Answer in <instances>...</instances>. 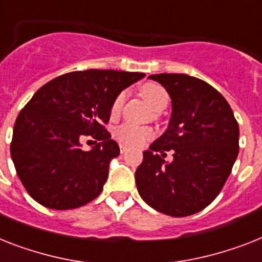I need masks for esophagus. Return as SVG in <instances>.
Returning a JSON list of instances; mask_svg holds the SVG:
<instances>
[{
	"instance_id": "34e87169",
	"label": "esophagus",
	"mask_w": 262,
	"mask_h": 262,
	"mask_svg": "<svg viewBox=\"0 0 262 262\" xmlns=\"http://www.w3.org/2000/svg\"><path fill=\"white\" fill-rule=\"evenodd\" d=\"M120 150H121V153H125L127 150V146H125V145H121L120 146Z\"/></svg>"
}]
</instances>
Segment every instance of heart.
I'll return each instance as SVG.
<instances>
[{
  "label": "heart",
  "mask_w": 262,
  "mask_h": 262,
  "mask_svg": "<svg viewBox=\"0 0 262 262\" xmlns=\"http://www.w3.org/2000/svg\"><path fill=\"white\" fill-rule=\"evenodd\" d=\"M140 93L155 112H161L168 105L167 91L161 86L156 84V83H146L140 89ZM124 101L125 93H121L113 102L112 114H118L120 113L121 107L124 105ZM114 136H116L118 141L125 144V145L141 146L142 144H145L152 137L153 132L150 127H141L125 124L121 125L120 127H117L116 132H114Z\"/></svg>",
  "instance_id": "heart-1"
}]
</instances>
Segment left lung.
Segmentation results:
<instances>
[{"label":"left lung","instance_id":"left-lung-1","mask_svg":"<svg viewBox=\"0 0 262 262\" xmlns=\"http://www.w3.org/2000/svg\"><path fill=\"white\" fill-rule=\"evenodd\" d=\"M149 79L167 90L172 113L164 133L144 150L136 186L157 211L192 215L225 186L238 156L239 127L226 99L205 80L186 74H156ZM171 149L174 160L168 163L161 156Z\"/></svg>","mask_w":262,"mask_h":262}]
</instances>
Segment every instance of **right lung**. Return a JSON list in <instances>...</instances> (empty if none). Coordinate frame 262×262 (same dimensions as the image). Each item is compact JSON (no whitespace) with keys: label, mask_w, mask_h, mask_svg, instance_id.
Here are the masks:
<instances>
[{"label":"right lung","mask_w":262,"mask_h":262,"mask_svg":"<svg viewBox=\"0 0 262 262\" xmlns=\"http://www.w3.org/2000/svg\"><path fill=\"white\" fill-rule=\"evenodd\" d=\"M142 72H69L36 91L17 117L10 155L17 176L37 203L54 210L86 205L103 190L110 161L120 155L103 125L122 90ZM98 140L83 151L80 138Z\"/></svg>","instance_id":"obj_1"}]
</instances>
